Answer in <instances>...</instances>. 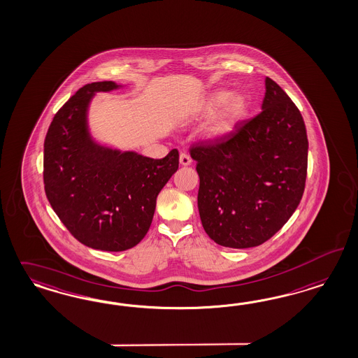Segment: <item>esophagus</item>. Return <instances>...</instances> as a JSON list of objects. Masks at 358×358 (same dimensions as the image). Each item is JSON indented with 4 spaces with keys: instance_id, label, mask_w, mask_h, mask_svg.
<instances>
[{
    "instance_id": "esophagus-1",
    "label": "esophagus",
    "mask_w": 358,
    "mask_h": 358,
    "mask_svg": "<svg viewBox=\"0 0 358 358\" xmlns=\"http://www.w3.org/2000/svg\"><path fill=\"white\" fill-rule=\"evenodd\" d=\"M180 164H181V165H184V166L190 165V164H192V159H190V156H189V155H186V153H181V155H180Z\"/></svg>"
}]
</instances>
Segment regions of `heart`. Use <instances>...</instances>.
I'll return each mask as SVG.
<instances>
[{
	"label": "heart",
	"instance_id": "b5f03b06",
	"mask_svg": "<svg viewBox=\"0 0 358 358\" xmlns=\"http://www.w3.org/2000/svg\"><path fill=\"white\" fill-rule=\"evenodd\" d=\"M222 111L214 117L208 127L206 134L210 138H221L233 132L238 123L246 116L248 111V100L242 94H231L230 91H217L206 99L201 107L199 113L211 116L215 112Z\"/></svg>",
	"mask_w": 358,
	"mask_h": 358
}]
</instances>
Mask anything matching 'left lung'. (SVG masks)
Here are the masks:
<instances>
[{"instance_id":"left-lung-1","label":"left lung","mask_w":358,"mask_h":358,"mask_svg":"<svg viewBox=\"0 0 358 358\" xmlns=\"http://www.w3.org/2000/svg\"><path fill=\"white\" fill-rule=\"evenodd\" d=\"M199 176L201 222L215 243L259 246L294 214L304 193L308 138L303 116L266 78L262 112L214 144L190 149Z\"/></svg>"}]
</instances>
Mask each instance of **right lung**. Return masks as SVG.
I'll use <instances>...</instances> for the list:
<instances>
[{
	"instance_id": "obj_1",
	"label": "right lung",
	"mask_w": 358,
	"mask_h": 358,
	"mask_svg": "<svg viewBox=\"0 0 358 358\" xmlns=\"http://www.w3.org/2000/svg\"><path fill=\"white\" fill-rule=\"evenodd\" d=\"M115 82L82 87L50 124L43 145L46 197L80 243L103 251L135 247L148 233L161 189L178 169V150L150 159L99 144L90 134L88 108Z\"/></svg>"
}]
</instances>
